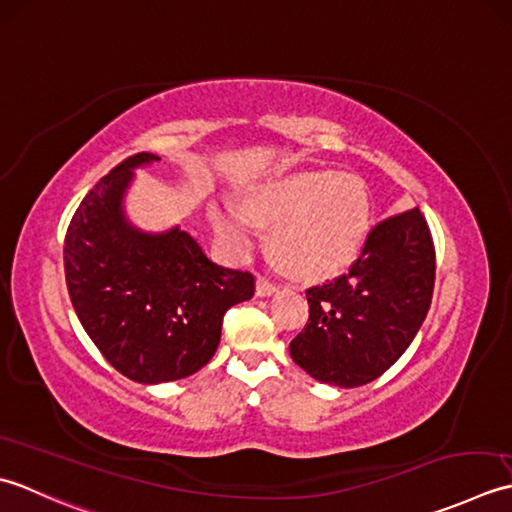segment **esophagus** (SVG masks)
I'll return each mask as SVG.
<instances>
[{
  "mask_svg": "<svg viewBox=\"0 0 512 512\" xmlns=\"http://www.w3.org/2000/svg\"><path fill=\"white\" fill-rule=\"evenodd\" d=\"M276 289H278L276 283H271V280L265 278V276H258V280H256V294H258L260 298L271 296Z\"/></svg>",
  "mask_w": 512,
  "mask_h": 512,
  "instance_id": "1",
  "label": "esophagus"
}]
</instances>
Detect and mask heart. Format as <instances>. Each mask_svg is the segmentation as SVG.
Instances as JSON below:
<instances>
[{
  "label": "heart",
  "mask_w": 512,
  "mask_h": 512,
  "mask_svg": "<svg viewBox=\"0 0 512 512\" xmlns=\"http://www.w3.org/2000/svg\"><path fill=\"white\" fill-rule=\"evenodd\" d=\"M369 198L347 174L311 170L283 176L249 192L245 212L214 203L216 234L236 252L254 243V223L271 227L276 258L300 278L338 274L358 256L369 232Z\"/></svg>",
  "instance_id": "b5f03b06"
}]
</instances>
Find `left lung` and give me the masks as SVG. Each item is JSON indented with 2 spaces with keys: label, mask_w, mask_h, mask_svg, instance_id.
Here are the masks:
<instances>
[{
  "label": "left lung",
  "mask_w": 512,
  "mask_h": 512,
  "mask_svg": "<svg viewBox=\"0 0 512 512\" xmlns=\"http://www.w3.org/2000/svg\"><path fill=\"white\" fill-rule=\"evenodd\" d=\"M435 245L413 207L367 234L349 271L307 289L309 320L289 353L311 378L353 389L373 382L413 342L429 314Z\"/></svg>",
  "instance_id": "8db88e82"
}]
</instances>
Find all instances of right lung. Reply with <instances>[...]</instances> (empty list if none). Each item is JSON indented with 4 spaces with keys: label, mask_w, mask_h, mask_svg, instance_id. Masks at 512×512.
Wrapping results in <instances>:
<instances>
[{
    "label": "right lung",
    "mask_w": 512,
    "mask_h": 512,
    "mask_svg": "<svg viewBox=\"0 0 512 512\" xmlns=\"http://www.w3.org/2000/svg\"><path fill=\"white\" fill-rule=\"evenodd\" d=\"M132 154L92 187L64 241L68 294L79 322L114 369L141 384L187 378L212 360L229 307L254 296L249 271L212 263L179 227L145 234L121 201L137 165Z\"/></svg>",
    "instance_id": "obj_1"
}]
</instances>
